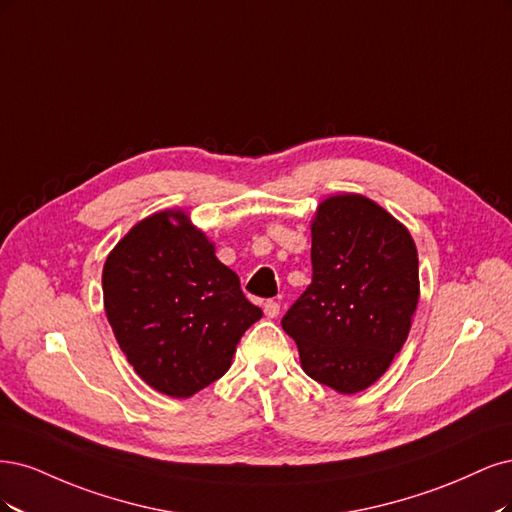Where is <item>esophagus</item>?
<instances>
[{
    "label": "esophagus",
    "instance_id": "1",
    "mask_svg": "<svg viewBox=\"0 0 512 512\" xmlns=\"http://www.w3.org/2000/svg\"><path fill=\"white\" fill-rule=\"evenodd\" d=\"M263 312H266L268 319H276L280 312V304L276 300H268L266 304H263Z\"/></svg>",
    "mask_w": 512,
    "mask_h": 512
}]
</instances>
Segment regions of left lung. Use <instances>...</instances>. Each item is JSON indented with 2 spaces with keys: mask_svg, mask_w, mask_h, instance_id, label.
<instances>
[{
  "mask_svg": "<svg viewBox=\"0 0 512 512\" xmlns=\"http://www.w3.org/2000/svg\"><path fill=\"white\" fill-rule=\"evenodd\" d=\"M312 280L280 321L304 372L340 393L381 378L404 346L419 302L408 229L361 195H334L312 221Z\"/></svg>",
  "mask_w": 512,
  "mask_h": 512,
  "instance_id": "8db88e82",
  "label": "left lung"
}]
</instances>
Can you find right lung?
<instances>
[{"mask_svg":"<svg viewBox=\"0 0 512 512\" xmlns=\"http://www.w3.org/2000/svg\"><path fill=\"white\" fill-rule=\"evenodd\" d=\"M102 285L127 361L172 398L221 378L242 334L261 319L236 272L183 212H157L131 229L108 255Z\"/></svg>","mask_w":512,"mask_h":512,"instance_id":"1","label":"right lung"}]
</instances>
